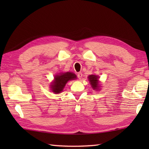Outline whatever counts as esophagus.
Returning <instances> with one entry per match:
<instances>
[{
	"mask_svg": "<svg viewBox=\"0 0 149 149\" xmlns=\"http://www.w3.org/2000/svg\"><path fill=\"white\" fill-rule=\"evenodd\" d=\"M77 77L79 79H82V77H83V74H82L81 72H79L77 74Z\"/></svg>",
	"mask_w": 149,
	"mask_h": 149,
	"instance_id": "esophagus-1",
	"label": "esophagus"
}]
</instances>
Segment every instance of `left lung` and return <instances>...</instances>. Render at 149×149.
Segmentation results:
<instances>
[{
    "label": "left lung",
    "instance_id": "left-lung-1",
    "mask_svg": "<svg viewBox=\"0 0 149 149\" xmlns=\"http://www.w3.org/2000/svg\"><path fill=\"white\" fill-rule=\"evenodd\" d=\"M98 76L95 75H90L88 76V79L90 81V84L93 89H97L99 87V83H98Z\"/></svg>",
    "mask_w": 149,
    "mask_h": 149
}]
</instances>
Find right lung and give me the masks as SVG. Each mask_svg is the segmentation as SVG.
<instances>
[{
  "label": "right lung",
  "instance_id": "1",
  "mask_svg": "<svg viewBox=\"0 0 149 149\" xmlns=\"http://www.w3.org/2000/svg\"><path fill=\"white\" fill-rule=\"evenodd\" d=\"M75 78H76V75L72 72H66L64 74H60L56 75L54 77V81L51 85L53 92L59 93L63 91L65 84L68 81L73 80Z\"/></svg>",
  "mask_w": 149,
  "mask_h": 149
}]
</instances>
